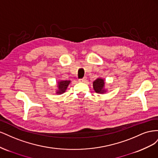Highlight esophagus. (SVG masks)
Listing matches in <instances>:
<instances>
[{"label":"esophagus","instance_id":"obj_1","mask_svg":"<svg viewBox=\"0 0 158 158\" xmlns=\"http://www.w3.org/2000/svg\"><path fill=\"white\" fill-rule=\"evenodd\" d=\"M78 81H79L80 82H86V77H84L83 78L79 79Z\"/></svg>","mask_w":158,"mask_h":158}]
</instances>
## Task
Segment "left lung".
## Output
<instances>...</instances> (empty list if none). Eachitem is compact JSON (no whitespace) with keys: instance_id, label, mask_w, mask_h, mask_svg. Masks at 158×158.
<instances>
[{"instance_id":"8db88e82","label":"left lung","mask_w":158,"mask_h":158,"mask_svg":"<svg viewBox=\"0 0 158 158\" xmlns=\"http://www.w3.org/2000/svg\"><path fill=\"white\" fill-rule=\"evenodd\" d=\"M93 87L95 92L98 94H104L106 92V89H105V82L104 80L98 78L93 82Z\"/></svg>"}]
</instances>
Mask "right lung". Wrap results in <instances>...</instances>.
Returning a JSON list of instances; mask_svg holds the SVG:
<instances>
[{
  "label": "right lung",
  "instance_id": "right-lung-1",
  "mask_svg": "<svg viewBox=\"0 0 158 158\" xmlns=\"http://www.w3.org/2000/svg\"><path fill=\"white\" fill-rule=\"evenodd\" d=\"M70 83V80H61L60 82H58V85H57L58 90L56 91V94H62L64 93Z\"/></svg>",
  "mask_w": 158,
  "mask_h": 158
}]
</instances>
